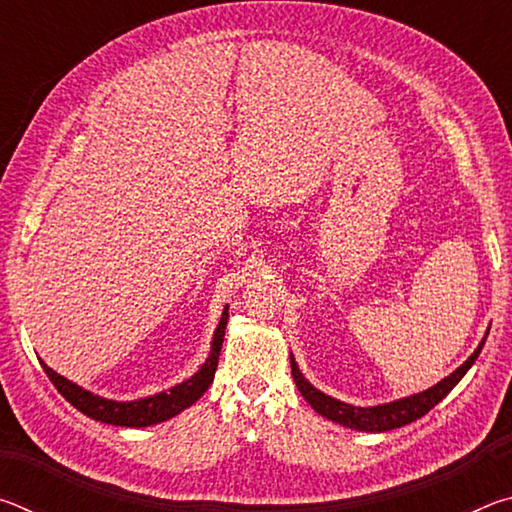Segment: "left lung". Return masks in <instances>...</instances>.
I'll return each mask as SVG.
<instances>
[{"label": "left lung", "mask_w": 512, "mask_h": 512, "mask_svg": "<svg viewBox=\"0 0 512 512\" xmlns=\"http://www.w3.org/2000/svg\"><path fill=\"white\" fill-rule=\"evenodd\" d=\"M485 336H488V332H485ZM483 343L485 339L479 343V348L470 354V359H467L463 366H458L452 375L440 379L438 384H433L431 388H427V391L415 393L409 397H400V400H393L388 404H377V406L345 404L332 395H325L323 391H318V388L311 386L305 379V375H302L296 359H293V354H291V375L302 397H305V400L311 404V409L323 415V418L332 420L336 424H343V427L348 429L381 433V431L404 427V424H411L413 420L422 418L424 413H429L433 406L443 400V397H447V393L465 377V372L472 368V363L483 350Z\"/></svg>", "instance_id": "obj_1"}]
</instances>
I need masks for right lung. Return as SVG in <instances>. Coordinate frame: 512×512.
Instances as JSON below:
<instances>
[{
    "instance_id": "obj_1",
    "label": "right lung",
    "mask_w": 512,
    "mask_h": 512,
    "mask_svg": "<svg viewBox=\"0 0 512 512\" xmlns=\"http://www.w3.org/2000/svg\"><path fill=\"white\" fill-rule=\"evenodd\" d=\"M225 325H228V307L223 309L219 325L214 329L210 357L205 359L203 366L198 368L192 377L180 381L176 386H171L169 391L140 397V400H133V402H117V400H108V397L94 395L90 391H85L83 386L74 384V381L58 375V372L51 370L45 361L40 363L42 368H45L47 377L51 379V384L58 388V393L63 395L74 409H79L81 413L88 415V418L106 422V424H115V427H135V429L151 427V424L164 422L173 418V415H178L180 411L189 409V406H192L198 397L210 388V384L214 381L216 363H219Z\"/></svg>"
}]
</instances>
